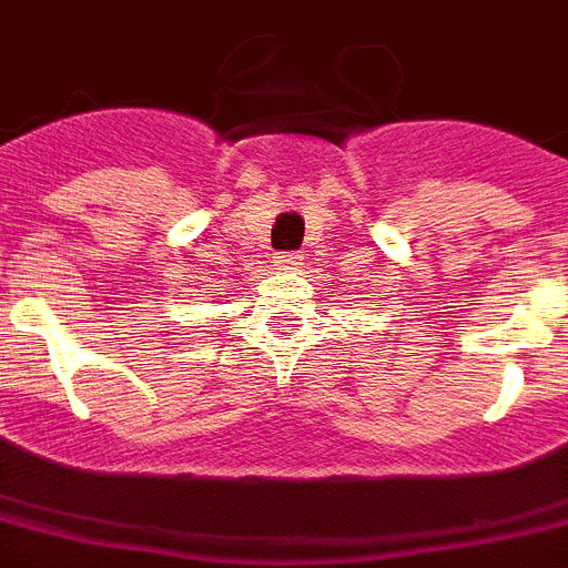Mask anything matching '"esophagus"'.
I'll return each instance as SVG.
<instances>
[{
    "label": "esophagus",
    "instance_id": "34e87169",
    "mask_svg": "<svg viewBox=\"0 0 568 568\" xmlns=\"http://www.w3.org/2000/svg\"><path fill=\"white\" fill-rule=\"evenodd\" d=\"M274 260H277L280 265H297L300 254H297V251H285V254H277Z\"/></svg>",
    "mask_w": 568,
    "mask_h": 568
}]
</instances>
